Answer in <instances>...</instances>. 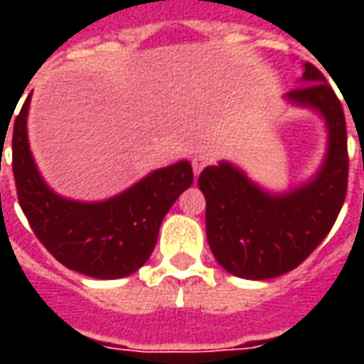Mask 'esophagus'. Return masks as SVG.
I'll list each match as a JSON object with an SVG mask.
<instances>
[{
	"label": "esophagus",
	"mask_w": 364,
	"mask_h": 364,
	"mask_svg": "<svg viewBox=\"0 0 364 364\" xmlns=\"http://www.w3.org/2000/svg\"><path fill=\"white\" fill-rule=\"evenodd\" d=\"M191 164H193V173L198 175L205 169V166L210 164V156H208V154H197V156H193Z\"/></svg>",
	"instance_id": "1"
}]
</instances>
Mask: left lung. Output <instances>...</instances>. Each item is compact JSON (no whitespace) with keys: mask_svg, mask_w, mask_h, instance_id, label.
Here are the masks:
<instances>
[{"mask_svg":"<svg viewBox=\"0 0 364 364\" xmlns=\"http://www.w3.org/2000/svg\"><path fill=\"white\" fill-rule=\"evenodd\" d=\"M300 87L284 99L320 112L328 151L310 181L271 193L230 161L208 166L198 177L206 198V240L228 273L265 281L296 269L323 242L347 193V128L343 107L320 70L306 62Z\"/></svg>","mask_w":364,"mask_h":364,"instance_id":"obj_1","label":"left lung"}]
</instances>
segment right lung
<instances>
[{"mask_svg": "<svg viewBox=\"0 0 364 364\" xmlns=\"http://www.w3.org/2000/svg\"><path fill=\"white\" fill-rule=\"evenodd\" d=\"M28 97L13 127L17 197L35 236L64 267L93 279L128 277L150 259L167 210L193 183L187 159L146 175L97 203L54 193L38 173L27 136Z\"/></svg>", "mask_w": 364, "mask_h": 364, "instance_id": "obj_1", "label": "right lung"}]
</instances>
